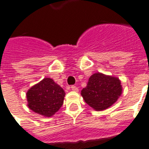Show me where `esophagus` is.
I'll use <instances>...</instances> for the list:
<instances>
[{
	"mask_svg": "<svg viewBox=\"0 0 149 149\" xmlns=\"http://www.w3.org/2000/svg\"><path fill=\"white\" fill-rule=\"evenodd\" d=\"M71 89L72 90V91H78V88H77V87H76V86H74V85L71 86Z\"/></svg>",
	"mask_w": 149,
	"mask_h": 149,
	"instance_id": "esophagus-1",
	"label": "esophagus"
}]
</instances>
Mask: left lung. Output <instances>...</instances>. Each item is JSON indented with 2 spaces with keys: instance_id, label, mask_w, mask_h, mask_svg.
<instances>
[{
  "instance_id": "1",
  "label": "left lung",
  "mask_w": 149,
  "mask_h": 149,
  "mask_svg": "<svg viewBox=\"0 0 149 149\" xmlns=\"http://www.w3.org/2000/svg\"><path fill=\"white\" fill-rule=\"evenodd\" d=\"M122 92L118 78L97 72L90 77L87 86L81 91V95L94 110L103 111L113 105Z\"/></svg>"
}]
</instances>
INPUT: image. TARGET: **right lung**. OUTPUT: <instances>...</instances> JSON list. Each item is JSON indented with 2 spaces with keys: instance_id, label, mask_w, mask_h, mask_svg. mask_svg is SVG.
<instances>
[{
  "instance_id": "right-lung-1",
  "label": "right lung",
  "mask_w": 149,
  "mask_h": 149,
  "mask_svg": "<svg viewBox=\"0 0 149 149\" xmlns=\"http://www.w3.org/2000/svg\"><path fill=\"white\" fill-rule=\"evenodd\" d=\"M65 92L50 78H44L27 92V106L31 111L51 117L61 107Z\"/></svg>"
}]
</instances>
